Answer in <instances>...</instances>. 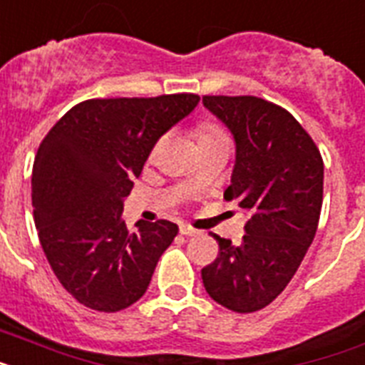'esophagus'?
<instances>
[{"mask_svg":"<svg viewBox=\"0 0 365 365\" xmlns=\"http://www.w3.org/2000/svg\"><path fill=\"white\" fill-rule=\"evenodd\" d=\"M180 234H182V235H197L198 230L191 228L189 225H180Z\"/></svg>","mask_w":365,"mask_h":365,"instance_id":"34e87169","label":"esophagus"}]
</instances>
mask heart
<instances>
[{
  "instance_id": "b5f03b06",
  "label": "heart",
  "mask_w": 365,
  "mask_h": 365,
  "mask_svg": "<svg viewBox=\"0 0 365 365\" xmlns=\"http://www.w3.org/2000/svg\"><path fill=\"white\" fill-rule=\"evenodd\" d=\"M195 135H197L198 145H204V143H210V140L226 139L225 131L220 130L217 124H211V122H204V124L197 125V130H195Z\"/></svg>"
}]
</instances>
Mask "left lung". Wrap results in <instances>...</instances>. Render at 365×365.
Returning a JSON list of instances; mask_svg holds the SVG:
<instances>
[{
    "label": "left lung",
    "instance_id": "obj_1",
    "mask_svg": "<svg viewBox=\"0 0 365 365\" xmlns=\"http://www.w3.org/2000/svg\"><path fill=\"white\" fill-rule=\"evenodd\" d=\"M232 131L235 165L225 191L249 215L243 241L219 237V256L202 269L207 295L237 314L258 312L280 295L317 232L323 158L295 116L256 96H204Z\"/></svg>",
    "mask_w": 365,
    "mask_h": 365
}]
</instances>
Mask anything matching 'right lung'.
I'll return each mask as SVG.
<instances>
[{"label":"right lung","instance_id":"add662e5","mask_svg":"<svg viewBox=\"0 0 365 365\" xmlns=\"http://www.w3.org/2000/svg\"><path fill=\"white\" fill-rule=\"evenodd\" d=\"M198 94L85 100L44 137L33 163V215L42 250L63 287L96 312H120L148 289L178 234L170 220L122 219L124 198L163 133Z\"/></svg>","mask_w":365,"mask_h":365}]
</instances>
